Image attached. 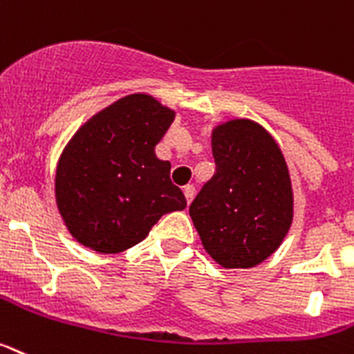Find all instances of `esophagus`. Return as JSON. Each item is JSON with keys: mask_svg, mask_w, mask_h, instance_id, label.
<instances>
[{"mask_svg": "<svg viewBox=\"0 0 354 354\" xmlns=\"http://www.w3.org/2000/svg\"><path fill=\"white\" fill-rule=\"evenodd\" d=\"M184 197H186V202H188V206H189L193 201V197H195V188H193L192 184L184 186Z\"/></svg>", "mask_w": 354, "mask_h": 354, "instance_id": "esophagus-1", "label": "esophagus"}]
</instances>
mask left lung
I'll list each match as a JSON object with an SVG mask.
<instances>
[{
  "label": "left lung",
  "mask_w": 354,
  "mask_h": 354,
  "mask_svg": "<svg viewBox=\"0 0 354 354\" xmlns=\"http://www.w3.org/2000/svg\"><path fill=\"white\" fill-rule=\"evenodd\" d=\"M216 170L189 206L207 254L225 268H250L277 250L294 218L281 148L263 127L231 120L211 134Z\"/></svg>",
  "instance_id": "1"
}]
</instances>
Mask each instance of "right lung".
<instances>
[{
  "instance_id": "obj_1",
  "label": "right lung",
  "mask_w": 354,
  "mask_h": 354,
  "mask_svg": "<svg viewBox=\"0 0 354 354\" xmlns=\"http://www.w3.org/2000/svg\"><path fill=\"white\" fill-rule=\"evenodd\" d=\"M175 113L148 95H129L84 123L55 175L59 213L71 236L104 254L131 249L186 198L156 156Z\"/></svg>"
}]
</instances>
